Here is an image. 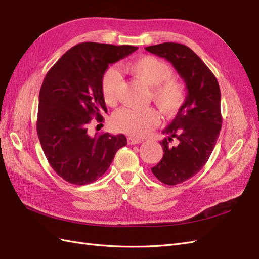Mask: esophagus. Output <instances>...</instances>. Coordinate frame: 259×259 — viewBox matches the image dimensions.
<instances>
[{"instance_id": "34e87169", "label": "esophagus", "mask_w": 259, "mask_h": 259, "mask_svg": "<svg viewBox=\"0 0 259 259\" xmlns=\"http://www.w3.org/2000/svg\"><path fill=\"white\" fill-rule=\"evenodd\" d=\"M127 141H128V144H131V145H135V144H139V143H142V142H143L142 140L136 139V138H134V137H129V138L127 139Z\"/></svg>"}]
</instances>
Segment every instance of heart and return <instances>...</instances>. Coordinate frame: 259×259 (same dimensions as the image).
Returning a JSON list of instances; mask_svg holds the SVG:
<instances>
[{"label": "heart", "instance_id": "1", "mask_svg": "<svg viewBox=\"0 0 259 259\" xmlns=\"http://www.w3.org/2000/svg\"><path fill=\"white\" fill-rule=\"evenodd\" d=\"M129 71L139 80L152 87V98L165 115H174L186 102V87L172 78L170 66L158 57L145 55L128 65ZM121 76L116 67H109L102 77L101 90L107 104H114ZM159 114L154 107L145 109L121 108L112 118L113 128L124 135L143 138L156 127Z\"/></svg>", "mask_w": 259, "mask_h": 259}]
</instances>
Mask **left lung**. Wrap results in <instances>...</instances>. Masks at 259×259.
<instances>
[{"label":"left lung","instance_id":"1","mask_svg":"<svg viewBox=\"0 0 259 259\" xmlns=\"http://www.w3.org/2000/svg\"><path fill=\"white\" fill-rule=\"evenodd\" d=\"M145 50L167 60L186 83V102L162 130L167 136L160 141L164 156L152 168L159 181L176 186L201 170L216 145L223 123L220 89L210 69L187 46L166 42ZM174 138L177 144L171 146Z\"/></svg>","mask_w":259,"mask_h":259}]
</instances>
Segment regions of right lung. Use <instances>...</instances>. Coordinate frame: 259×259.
I'll list each match as a JSON object with an SVG mask.
<instances>
[{"label": "right lung", "instance_id": "add662e5", "mask_svg": "<svg viewBox=\"0 0 259 259\" xmlns=\"http://www.w3.org/2000/svg\"><path fill=\"white\" fill-rule=\"evenodd\" d=\"M132 46L79 43L58 60L39 94L36 131L49 164L71 184L83 186L106 172L117 151L127 144L123 135L88 134L92 117L107 113L101 80L108 65L137 51Z\"/></svg>", "mask_w": 259, "mask_h": 259}]
</instances>
